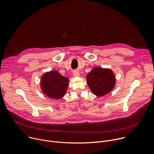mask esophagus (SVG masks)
Returning <instances> with one entry per match:
<instances>
[{
  "label": "esophagus",
  "instance_id": "esophagus-1",
  "mask_svg": "<svg viewBox=\"0 0 154 154\" xmlns=\"http://www.w3.org/2000/svg\"><path fill=\"white\" fill-rule=\"evenodd\" d=\"M73 75H74L75 76H79V72H78V71H76V70L73 71Z\"/></svg>",
  "mask_w": 154,
  "mask_h": 154
}]
</instances>
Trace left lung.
<instances>
[{
	"label": "left lung",
	"mask_w": 154,
	"mask_h": 154,
	"mask_svg": "<svg viewBox=\"0 0 154 154\" xmlns=\"http://www.w3.org/2000/svg\"><path fill=\"white\" fill-rule=\"evenodd\" d=\"M87 84L95 95L103 97L112 90L116 84L112 70L100 67H95L87 75Z\"/></svg>",
	"instance_id": "8db88e82"
}]
</instances>
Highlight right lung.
<instances>
[{"instance_id":"right-lung-1","label":"right lung","mask_w":154,"mask_h":154,"mask_svg":"<svg viewBox=\"0 0 154 154\" xmlns=\"http://www.w3.org/2000/svg\"><path fill=\"white\" fill-rule=\"evenodd\" d=\"M69 83L68 78L62 76L58 71L51 70L41 77V88L48 97L59 100L64 97Z\"/></svg>"}]
</instances>
